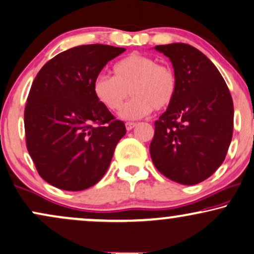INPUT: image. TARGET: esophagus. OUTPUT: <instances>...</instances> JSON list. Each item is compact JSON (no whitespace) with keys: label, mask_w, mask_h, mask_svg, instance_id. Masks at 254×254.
<instances>
[{"label":"esophagus","mask_w":254,"mask_h":254,"mask_svg":"<svg viewBox=\"0 0 254 254\" xmlns=\"http://www.w3.org/2000/svg\"><path fill=\"white\" fill-rule=\"evenodd\" d=\"M136 125L137 124L133 123V122H127V123H125V127H127V131H130V130H132Z\"/></svg>","instance_id":"34e87169"}]
</instances>
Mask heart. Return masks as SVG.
<instances>
[{
    "label": "heart",
    "instance_id": "heart-1",
    "mask_svg": "<svg viewBox=\"0 0 254 254\" xmlns=\"http://www.w3.org/2000/svg\"><path fill=\"white\" fill-rule=\"evenodd\" d=\"M114 77L99 73L92 83L97 101L110 111H118L129 95L133 98L123 108L125 120L145 117L151 111L164 110L175 101L178 81L172 68L152 57L131 54L114 65Z\"/></svg>",
    "mask_w": 254,
    "mask_h": 254
}]
</instances>
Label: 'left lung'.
I'll list each match as a JSON object with an SVG mask.
<instances>
[{
  "label": "left lung",
  "mask_w": 254,
  "mask_h": 254,
  "mask_svg": "<svg viewBox=\"0 0 254 254\" xmlns=\"http://www.w3.org/2000/svg\"><path fill=\"white\" fill-rule=\"evenodd\" d=\"M171 61L178 81L175 101L155 122L150 155L157 170L194 185L223 164L233 133V101L216 65L185 43L156 46Z\"/></svg>",
  "instance_id": "obj_1"
}]
</instances>
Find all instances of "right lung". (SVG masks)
I'll return each mask as SVG.
<instances>
[{
    "instance_id": "obj_1",
    "label": "right lung",
    "mask_w": 254,
    "mask_h": 254,
    "mask_svg": "<svg viewBox=\"0 0 254 254\" xmlns=\"http://www.w3.org/2000/svg\"><path fill=\"white\" fill-rule=\"evenodd\" d=\"M124 48L78 46L42 66L24 109L27 149L38 175L65 191H82L101 181L115 147L127 133L92 91L96 76Z\"/></svg>"
}]
</instances>
